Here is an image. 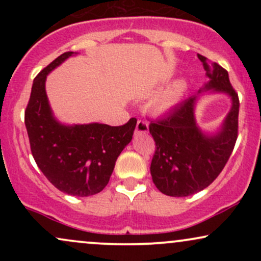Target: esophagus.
I'll use <instances>...</instances> for the list:
<instances>
[{
	"mask_svg": "<svg viewBox=\"0 0 261 261\" xmlns=\"http://www.w3.org/2000/svg\"><path fill=\"white\" fill-rule=\"evenodd\" d=\"M148 133V125L147 122L143 120H139L136 124V130H135V135H140V134H146Z\"/></svg>",
	"mask_w": 261,
	"mask_h": 261,
	"instance_id": "obj_1",
	"label": "esophagus"
}]
</instances>
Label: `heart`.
<instances>
[{
    "instance_id": "1",
    "label": "heart",
    "mask_w": 261,
    "mask_h": 261,
    "mask_svg": "<svg viewBox=\"0 0 261 261\" xmlns=\"http://www.w3.org/2000/svg\"><path fill=\"white\" fill-rule=\"evenodd\" d=\"M188 89V82L184 79L173 81L163 88L149 103V110L153 115L161 116L172 112L180 103Z\"/></svg>"
}]
</instances>
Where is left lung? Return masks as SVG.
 <instances>
[{
    "label": "left lung",
    "instance_id": "1",
    "mask_svg": "<svg viewBox=\"0 0 261 261\" xmlns=\"http://www.w3.org/2000/svg\"><path fill=\"white\" fill-rule=\"evenodd\" d=\"M208 82L199 93H222L230 99V109L216 133H205L197 125L195 107L200 95L188 98L166 119L149 124L155 142L151 175L161 193L185 197L207 188L226 166L238 135L239 99L228 72L197 55Z\"/></svg>",
    "mask_w": 261,
    "mask_h": 261
}]
</instances>
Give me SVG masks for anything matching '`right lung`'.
<instances>
[{"mask_svg":"<svg viewBox=\"0 0 261 261\" xmlns=\"http://www.w3.org/2000/svg\"><path fill=\"white\" fill-rule=\"evenodd\" d=\"M73 55L64 53L35 77L24 122L32 154L47 180L62 193L85 197L107 187L119 154L133 140L137 120L109 126L66 125L55 118L45 89L46 76Z\"/></svg>","mask_w":261,"mask_h":261,"instance_id":"obj_1","label":"right lung"}]
</instances>
